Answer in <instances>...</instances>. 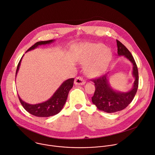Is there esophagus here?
<instances>
[{"label": "esophagus", "mask_w": 155, "mask_h": 155, "mask_svg": "<svg viewBox=\"0 0 155 155\" xmlns=\"http://www.w3.org/2000/svg\"><path fill=\"white\" fill-rule=\"evenodd\" d=\"M85 84V81L81 77H77L74 80V84L77 85H82Z\"/></svg>", "instance_id": "esophagus-1"}]
</instances>
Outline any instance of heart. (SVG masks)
<instances>
[{
    "label": "heart",
    "instance_id": "1",
    "mask_svg": "<svg viewBox=\"0 0 155 155\" xmlns=\"http://www.w3.org/2000/svg\"><path fill=\"white\" fill-rule=\"evenodd\" d=\"M112 57L110 51L105 50L104 46L90 44L85 46L84 52L80 56L79 60L82 64L87 63L85 67L86 73L90 77L96 78L104 73Z\"/></svg>",
    "mask_w": 155,
    "mask_h": 155
}]
</instances>
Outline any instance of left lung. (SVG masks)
<instances>
[{"label":"left lung","instance_id":"1","mask_svg":"<svg viewBox=\"0 0 155 155\" xmlns=\"http://www.w3.org/2000/svg\"><path fill=\"white\" fill-rule=\"evenodd\" d=\"M117 45L118 56H123L133 65L132 74L134 78V81L130 90L123 92L117 91L110 86L109 73L93 80L95 83V91L94 95L91 98L92 103L99 110L107 113H114L126 108L134 99L139 84L137 67L133 55L129 50L118 40H117Z\"/></svg>","mask_w":155,"mask_h":155}]
</instances>
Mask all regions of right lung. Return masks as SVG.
<instances>
[{"mask_svg":"<svg viewBox=\"0 0 155 155\" xmlns=\"http://www.w3.org/2000/svg\"><path fill=\"white\" fill-rule=\"evenodd\" d=\"M54 41V40L38 41L32 47H30L27 51V52L35 49L39 46L51 44ZM24 55L21 57L18 65L16 72V77L19 69L21 60ZM73 82L74 78H70L65 81L60 85V86L57 88V90L54 92V94L49 100L41 103L35 104H28L22 100L18 95L19 100L23 107L30 114L39 117H48L53 116L59 113L64 107L68 95V93L73 86Z\"/></svg>","mask_w":155,"mask_h":155,"instance_id":"right-lung-1","label":"right lung"}]
</instances>
